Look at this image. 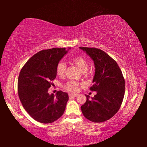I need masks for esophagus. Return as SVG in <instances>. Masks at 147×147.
I'll list each match as a JSON object with an SVG mask.
<instances>
[{"instance_id":"34e87169","label":"esophagus","mask_w":147,"mask_h":147,"mask_svg":"<svg viewBox=\"0 0 147 147\" xmlns=\"http://www.w3.org/2000/svg\"><path fill=\"white\" fill-rule=\"evenodd\" d=\"M78 94H73V93H69V97H71V96H73V97H75V96H77Z\"/></svg>"}]
</instances>
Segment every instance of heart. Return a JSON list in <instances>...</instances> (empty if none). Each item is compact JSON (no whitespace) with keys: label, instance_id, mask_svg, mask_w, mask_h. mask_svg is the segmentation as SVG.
<instances>
[{"label":"heart","instance_id":"obj_1","mask_svg":"<svg viewBox=\"0 0 147 147\" xmlns=\"http://www.w3.org/2000/svg\"><path fill=\"white\" fill-rule=\"evenodd\" d=\"M71 61L78 67L80 70L85 72L88 70V62L87 59L81 56H76L71 59ZM66 70V65L63 62H59L56 66V73L59 76H63ZM80 84L75 81H69L65 85L64 88L71 92H76L78 89Z\"/></svg>","mask_w":147,"mask_h":147}]
</instances>
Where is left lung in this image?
Instances as JSON below:
<instances>
[{"label": "left lung", "instance_id": "8db88e82", "mask_svg": "<svg viewBox=\"0 0 147 147\" xmlns=\"http://www.w3.org/2000/svg\"><path fill=\"white\" fill-rule=\"evenodd\" d=\"M94 61L95 73L93 85L89 88L96 94L87 100L81 106L86 119L93 123L109 120L119 111L123 102L125 81L121 69L115 60L102 50L90 47H80Z\"/></svg>", "mask_w": 147, "mask_h": 147}]
</instances>
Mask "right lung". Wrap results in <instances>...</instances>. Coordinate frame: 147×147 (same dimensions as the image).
Wrapping results in <instances>:
<instances>
[{"label": "right lung", "instance_id": "1", "mask_svg": "<svg viewBox=\"0 0 147 147\" xmlns=\"http://www.w3.org/2000/svg\"><path fill=\"white\" fill-rule=\"evenodd\" d=\"M67 53L65 48L39 51L26 61L19 73L17 89L20 100L27 113L39 123H53L65 109L68 94L58 91L54 95L48 91L56 77L57 65Z\"/></svg>", "mask_w": 147, "mask_h": 147}]
</instances>
